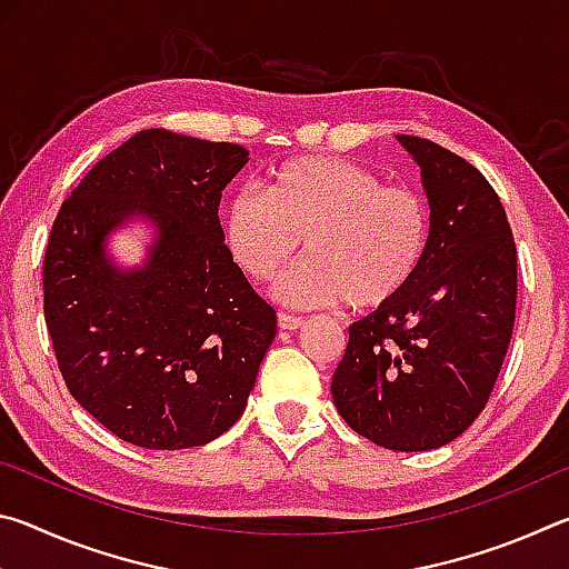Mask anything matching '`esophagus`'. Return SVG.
<instances>
[{"label": "esophagus", "instance_id": "obj_1", "mask_svg": "<svg viewBox=\"0 0 569 569\" xmlns=\"http://www.w3.org/2000/svg\"><path fill=\"white\" fill-rule=\"evenodd\" d=\"M278 326H281L283 331H296V329H301V326H303V319H301V316L281 311V313H278Z\"/></svg>", "mask_w": 569, "mask_h": 569}]
</instances>
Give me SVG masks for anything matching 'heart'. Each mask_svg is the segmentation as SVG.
<instances>
[{
  "mask_svg": "<svg viewBox=\"0 0 569 569\" xmlns=\"http://www.w3.org/2000/svg\"><path fill=\"white\" fill-rule=\"evenodd\" d=\"M226 240L250 278L276 283L291 306L341 303L371 311L417 278L431 243V208L417 188L383 186L359 162L306 156L278 166L266 196L243 190L226 210Z\"/></svg>",
  "mask_w": 569,
  "mask_h": 569,
  "instance_id": "1",
  "label": "heart"
}]
</instances>
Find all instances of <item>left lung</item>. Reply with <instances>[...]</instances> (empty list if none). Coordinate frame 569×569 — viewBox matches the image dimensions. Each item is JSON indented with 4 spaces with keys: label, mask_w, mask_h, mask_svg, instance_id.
<instances>
[{
    "label": "left lung",
    "mask_w": 569,
    "mask_h": 569,
    "mask_svg": "<svg viewBox=\"0 0 569 569\" xmlns=\"http://www.w3.org/2000/svg\"><path fill=\"white\" fill-rule=\"evenodd\" d=\"M431 208V243L399 298L349 326L331 393L373 445L429 451L471 427L515 326L517 248L495 188L437 142L397 134Z\"/></svg>",
    "instance_id": "1"
}]
</instances>
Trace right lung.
<instances>
[{"instance_id":"obj_1","label":"right lung","mask_w":569,"mask_h":569,"mask_svg":"<svg viewBox=\"0 0 569 569\" xmlns=\"http://www.w3.org/2000/svg\"><path fill=\"white\" fill-rule=\"evenodd\" d=\"M248 162L233 142L140 130L104 156L54 218L44 321L67 389L114 437L190 449L240 419L276 339V311L226 246L218 206ZM157 230L147 263L120 269L107 238Z\"/></svg>"}]
</instances>
